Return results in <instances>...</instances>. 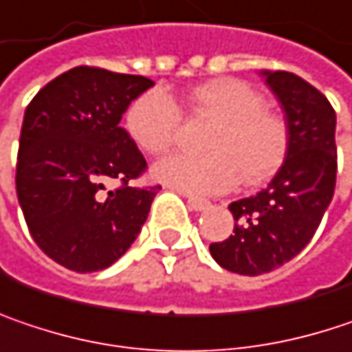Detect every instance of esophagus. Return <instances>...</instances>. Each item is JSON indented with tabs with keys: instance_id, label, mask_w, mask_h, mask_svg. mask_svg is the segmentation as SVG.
<instances>
[{
	"instance_id": "34e87169",
	"label": "esophagus",
	"mask_w": 352,
	"mask_h": 352,
	"mask_svg": "<svg viewBox=\"0 0 352 352\" xmlns=\"http://www.w3.org/2000/svg\"><path fill=\"white\" fill-rule=\"evenodd\" d=\"M187 204H189V208L193 209V211H204V209H208L209 206H211L208 199L193 197V195H189V197H187Z\"/></svg>"
}]
</instances>
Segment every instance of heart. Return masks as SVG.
I'll return each instance as SVG.
<instances>
[{
    "instance_id": "obj_1",
    "label": "heart",
    "mask_w": 352,
    "mask_h": 352,
    "mask_svg": "<svg viewBox=\"0 0 352 352\" xmlns=\"http://www.w3.org/2000/svg\"><path fill=\"white\" fill-rule=\"evenodd\" d=\"M189 104L195 114L215 120L204 143L208 153L171 155L155 165V179L183 193L211 195L230 189L238 175L248 185H258L278 171L288 153V126L248 82H204L189 92ZM179 126V107L159 88L141 94L126 111L129 135L148 155L167 153Z\"/></svg>"
}]
</instances>
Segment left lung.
Segmentation results:
<instances>
[{"label": "left lung", "instance_id": "1", "mask_svg": "<svg viewBox=\"0 0 352 352\" xmlns=\"http://www.w3.org/2000/svg\"><path fill=\"white\" fill-rule=\"evenodd\" d=\"M290 135L280 171L254 197L234 201V236L209 245L213 260L260 276L298 256L312 240L336 183V114L327 96L292 72H264Z\"/></svg>", "mask_w": 352, "mask_h": 352}]
</instances>
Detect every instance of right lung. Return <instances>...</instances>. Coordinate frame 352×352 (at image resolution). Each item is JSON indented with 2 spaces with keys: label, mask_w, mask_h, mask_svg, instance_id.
I'll return each mask as SVG.
<instances>
[{
  "label": "right lung",
  "mask_w": 352,
  "mask_h": 352,
  "mask_svg": "<svg viewBox=\"0 0 352 352\" xmlns=\"http://www.w3.org/2000/svg\"><path fill=\"white\" fill-rule=\"evenodd\" d=\"M151 86L144 76L76 66L48 82L25 109L17 199L34 241L68 270L109 268L146 221L161 185H133L146 161L118 122ZM112 180L119 185L109 190Z\"/></svg>",
  "instance_id": "right-lung-1"
}]
</instances>
